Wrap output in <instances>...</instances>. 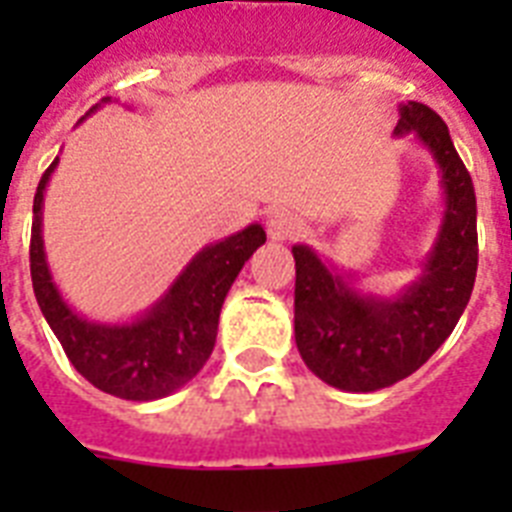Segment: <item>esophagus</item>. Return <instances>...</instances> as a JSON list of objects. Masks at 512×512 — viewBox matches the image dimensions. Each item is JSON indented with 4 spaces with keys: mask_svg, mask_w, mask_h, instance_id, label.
Listing matches in <instances>:
<instances>
[{
    "mask_svg": "<svg viewBox=\"0 0 512 512\" xmlns=\"http://www.w3.org/2000/svg\"><path fill=\"white\" fill-rule=\"evenodd\" d=\"M268 236L273 241H287V239H297L300 233L305 231L303 217L295 215V212H289V209H276L271 217H268Z\"/></svg>",
    "mask_w": 512,
    "mask_h": 512,
    "instance_id": "obj_1",
    "label": "esophagus"
}]
</instances>
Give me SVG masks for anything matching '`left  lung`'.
Returning a JSON list of instances; mask_svg holds the SVG:
<instances>
[{"label":"left lung","instance_id":"8db88e82","mask_svg":"<svg viewBox=\"0 0 512 512\" xmlns=\"http://www.w3.org/2000/svg\"><path fill=\"white\" fill-rule=\"evenodd\" d=\"M396 135L414 132L441 172L446 209L422 276L398 297L358 295L305 244H295V342L332 388L372 393L404 380L457 327L476 284V191L444 119L422 103L398 108Z\"/></svg>","mask_w":512,"mask_h":512}]
</instances>
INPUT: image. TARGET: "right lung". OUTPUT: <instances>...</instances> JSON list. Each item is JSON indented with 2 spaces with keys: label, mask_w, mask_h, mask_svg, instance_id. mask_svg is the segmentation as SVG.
<instances>
[{
  "label": "right lung",
  "mask_w": 512,
  "mask_h": 512,
  "mask_svg": "<svg viewBox=\"0 0 512 512\" xmlns=\"http://www.w3.org/2000/svg\"><path fill=\"white\" fill-rule=\"evenodd\" d=\"M55 167L58 159L47 167L36 185L28 249L34 295L44 319L76 372L103 393L127 401L170 396L207 364L209 353L215 348L225 295L252 252L265 244L263 225H247L244 231L201 249L177 276L170 292L140 319L130 324H95L68 308L58 287L52 284L44 257L42 201Z\"/></svg>",
  "instance_id": "right-lung-1"
}]
</instances>
